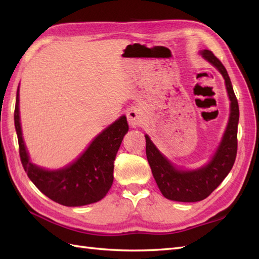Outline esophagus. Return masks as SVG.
I'll list each match as a JSON object with an SVG mask.
<instances>
[{"mask_svg":"<svg viewBox=\"0 0 259 259\" xmlns=\"http://www.w3.org/2000/svg\"><path fill=\"white\" fill-rule=\"evenodd\" d=\"M126 119H128L129 124L133 126L140 125L144 122V115H142V112L140 110L137 108H133L129 110L128 113H126Z\"/></svg>","mask_w":259,"mask_h":259,"instance_id":"34e87169","label":"esophagus"}]
</instances>
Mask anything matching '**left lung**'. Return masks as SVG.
Wrapping results in <instances>:
<instances>
[{
    "label": "left lung",
    "mask_w": 259,
    "mask_h": 259,
    "mask_svg": "<svg viewBox=\"0 0 259 259\" xmlns=\"http://www.w3.org/2000/svg\"><path fill=\"white\" fill-rule=\"evenodd\" d=\"M201 56L216 67L225 79L230 101V117L222 144L207 166L192 171L176 169L146 136V155L151 171L161 194L170 200L195 202L205 199L223 183L232 170L237 156V128L239 108L232 82L226 68L209 50L200 52Z\"/></svg>",
    "instance_id": "obj_1"
}]
</instances>
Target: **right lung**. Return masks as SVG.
Here are the masks:
<instances>
[{
	"instance_id": "1",
	"label": "right lung",
	"mask_w": 259,
	"mask_h": 259,
	"mask_svg": "<svg viewBox=\"0 0 259 259\" xmlns=\"http://www.w3.org/2000/svg\"><path fill=\"white\" fill-rule=\"evenodd\" d=\"M14 124L22 166L36 188L51 200L63 206L76 207L97 202L108 194L113 183L114 159L124 135L129 130L124 115L103 130L78 160L57 171L38 168L29 160L20 124L19 88Z\"/></svg>"
}]
</instances>
